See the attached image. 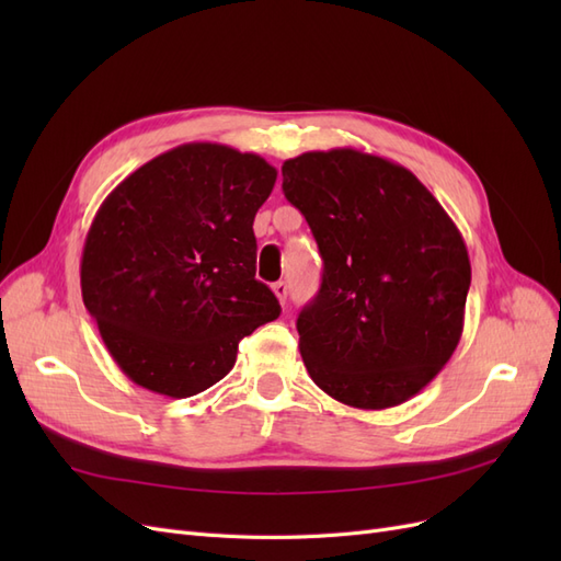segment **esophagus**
Masks as SVG:
<instances>
[{
  "mask_svg": "<svg viewBox=\"0 0 561 561\" xmlns=\"http://www.w3.org/2000/svg\"><path fill=\"white\" fill-rule=\"evenodd\" d=\"M274 295L278 297V301H280V304H285V301H287V295H290V285H287L285 280L274 283Z\"/></svg>",
  "mask_w": 561,
  "mask_h": 561,
  "instance_id": "34e87169",
  "label": "esophagus"
}]
</instances>
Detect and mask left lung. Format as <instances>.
<instances>
[{
	"instance_id": "1",
	"label": "left lung",
	"mask_w": 561,
	"mask_h": 561,
	"mask_svg": "<svg viewBox=\"0 0 561 561\" xmlns=\"http://www.w3.org/2000/svg\"><path fill=\"white\" fill-rule=\"evenodd\" d=\"M283 192L322 257L320 290L297 318L311 379L358 410L410 400L461 342V231L412 171L353 147L287 159Z\"/></svg>"
}]
</instances>
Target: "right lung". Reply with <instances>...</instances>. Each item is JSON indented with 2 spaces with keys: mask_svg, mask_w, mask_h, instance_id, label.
Instances as JSON below:
<instances>
[{
  "mask_svg": "<svg viewBox=\"0 0 561 561\" xmlns=\"http://www.w3.org/2000/svg\"><path fill=\"white\" fill-rule=\"evenodd\" d=\"M262 157L190 142L130 173L98 208L81 297L124 375L190 398L229 375L243 336L280 316L254 278V215L276 184Z\"/></svg>",
  "mask_w": 561,
  "mask_h": 561,
  "instance_id": "obj_1",
  "label": "right lung"
}]
</instances>
